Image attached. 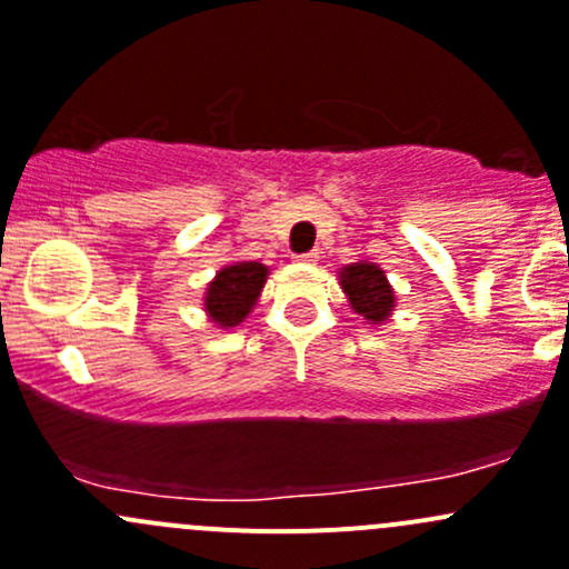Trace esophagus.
Instances as JSON below:
<instances>
[{
	"mask_svg": "<svg viewBox=\"0 0 569 569\" xmlns=\"http://www.w3.org/2000/svg\"><path fill=\"white\" fill-rule=\"evenodd\" d=\"M295 261H300V263H317V261H319V250L300 252V256H295Z\"/></svg>",
	"mask_w": 569,
	"mask_h": 569,
	"instance_id": "obj_1",
	"label": "esophagus"
}]
</instances>
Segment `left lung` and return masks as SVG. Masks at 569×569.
Masks as SVG:
<instances>
[{"label": "left lung", "mask_w": 569, "mask_h": 569, "mask_svg": "<svg viewBox=\"0 0 569 569\" xmlns=\"http://www.w3.org/2000/svg\"><path fill=\"white\" fill-rule=\"evenodd\" d=\"M341 286L349 302L369 321H386L393 311V289L386 272L375 263H352L341 272Z\"/></svg>", "instance_id": "8db88e82"}]
</instances>
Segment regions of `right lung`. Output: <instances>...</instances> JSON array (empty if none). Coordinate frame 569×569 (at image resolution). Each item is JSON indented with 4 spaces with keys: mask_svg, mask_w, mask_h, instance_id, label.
<instances>
[{
    "mask_svg": "<svg viewBox=\"0 0 569 569\" xmlns=\"http://www.w3.org/2000/svg\"><path fill=\"white\" fill-rule=\"evenodd\" d=\"M267 280V267L256 261H242L217 272L206 291V311L222 327L239 325L256 306Z\"/></svg>",
    "mask_w": 569,
    "mask_h": 569,
    "instance_id": "right-lung-1",
    "label": "right lung"
}]
</instances>
